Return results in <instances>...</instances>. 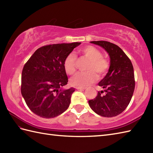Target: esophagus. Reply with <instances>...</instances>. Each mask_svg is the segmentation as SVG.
<instances>
[{
  "label": "esophagus",
  "mask_w": 153,
  "mask_h": 153,
  "mask_svg": "<svg viewBox=\"0 0 153 153\" xmlns=\"http://www.w3.org/2000/svg\"><path fill=\"white\" fill-rule=\"evenodd\" d=\"M76 89L77 90H84L86 89V87H76Z\"/></svg>",
  "instance_id": "1"
}]
</instances>
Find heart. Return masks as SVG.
Returning a JSON list of instances; mask_svg holds the SVG:
<instances>
[{
  "mask_svg": "<svg viewBox=\"0 0 153 153\" xmlns=\"http://www.w3.org/2000/svg\"><path fill=\"white\" fill-rule=\"evenodd\" d=\"M80 53L89 60L86 72L77 73L71 77L70 83L74 86H85L94 83L98 79V75L103 77L108 72L110 67L108 60L102 56L100 50L96 47L87 45L80 49ZM64 68L68 74L72 75L77 70V56L71 53L66 56L64 62Z\"/></svg>",
  "mask_w": 153,
  "mask_h": 153,
  "instance_id": "obj_1",
  "label": "heart"
}]
</instances>
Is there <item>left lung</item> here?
<instances>
[{"mask_svg": "<svg viewBox=\"0 0 153 153\" xmlns=\"http://www.w3.org/2000/svg\"><path fill=\"white\" fill-rule=\"evenodd\" d=\"M107 51L110 66L106 76L99 83L105 89L89 100L94 112L104 117H114L124 110L131 101L135 89L134 67L130 59L118 45L106 41H91Z\"/></svg>", "mask_w": 153, "mask_h": 153, "instance_id": "obj_1", "label": "left lung"}]
</instances>
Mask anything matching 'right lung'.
<instances>
[{
    "mask_svg": "<svg viewBox=\"0 0 153 153\" xmlns=\"http://www.w3.org/2000/svg\"><path fill=\"white\" fill-rule=\"evenodd\" d=\"M81 43L47 45L39 48L25 64L22 73L21 93L35 114L54 118L69 106L75 89L61 90L68 79L64 62Z\"/></svg>",
    "mask_w": 153,
    "mask_h": 153,
    "instance_id": "obj_1",
    "label": "right lung"
}]
</instances>
